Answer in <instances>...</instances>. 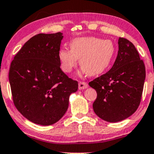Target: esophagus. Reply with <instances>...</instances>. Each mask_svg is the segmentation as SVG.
Returning a JSON list of instances; mask_svg holds the SVG:
<instances>
[{"instance_id": "obj_1", "label": "esophagus", "mask_w": 154, "mask_h": 154, "mask_svg": "<svg viewBox=\"0 0 154 154\" xmlns=\"http://www.w3.org/2000/svg\"><path fill=\"white\" fill-rule=\"evenodd\" d=\"M88 84L86 82H83V81H80L79 83V88L80 90H83L85 89V88H88Z\"/></svg>"}]
</instances>
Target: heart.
Wrapping results in <instances>:
<instances>
[{
    "label": "heart",
    "instance_id": "heart-1",
    "mask_svg": "<svg viewBox=\"0 0 154 154\" xmlns=\"http://www.w3.org/2000/svg\"><path fill=\"white\" fill-rule=\"evenodd\" d=\"M70 50L61 48L58 52L60 67L65 73H70L77 66L81 72L90 76L100 75L107 70L116 54V46L110 39L97 37H81L69 44Z\"/></svg>",
    "mask_w": 154,
    "mask_h": 154
}]
</instances>
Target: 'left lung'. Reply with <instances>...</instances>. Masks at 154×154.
Returning a JSON list of instances; mask_svg holds the SVG:
<instances>
[{
  "mask_svg": "<svg viewBox=\"0 0 154 154\" xmlns=\"http://www.w3.org/2000/svg\"><path fill=\"white\" fill-rule=\"evenodd\" d=\"M118 48L111 69L88 83L97 93L94 111L99 117L109 122L123 120L136 111L146 79L143 61L133 43L120 37Z\"/></svg>",
  "mask_w": 154,
  "mask_h": 154,
  "instance_id": "1",
  "label": "left lung"
}]
</instances>
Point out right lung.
Segmentation results:
<instances>
[{
	"label": "right lung",
	"instance_id": "1",
	"mask_svg": "<svg viewBox=\"0 0 154 154\" xmlns=\"http://www.w3.org/2000/svg\"><path fill=\"white\" fill-rule=\"evenodd\" d=\"M63 33L39 34L23 45L9 70V83L16 109L40 125L55 124L68 108L78 82L60 69L58 52Z\"/></svg>",
	"mask_w": 154,
	"mask_h": 154
}]
</instances>
